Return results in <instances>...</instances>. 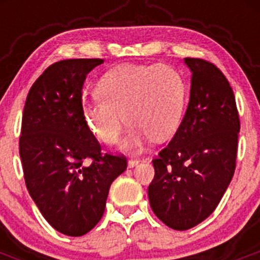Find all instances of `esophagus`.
Instances as JSON below:
<instances>
[{
    "instance_id": "34e87169",
    "label": "esophagus",
    "mask_w": 260,
    "mask_h": 260,
    "mask_svg": "<svg viewBox=\"0 0 260 260\" xmlns=\"http://www.w3.org/2000/svg\"><path fill=\"white\" fill-rule=\"evenodd\" d=\"M139 162H141V160H139V158H132V160H128L127 165H128V168H133V167H135V165L139 164Z\"/></svg>"
}]
</instances>
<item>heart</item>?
<instances>
[{
  "label": "heart",
  "mask_w": 260,
  "mask_h": 260,
  "mask_svg": "<svg viewBox=\"0 0 260 260\" xmlns=\"http://www.w3.org/2000/svg\"><path fill=\"white\" fill-rule=\"evenodd\" d=\"M99 98L82 107L89 130L99 141L113 144L125 125V147L141 146L150 137L164 141L180 125L186 103V82L168 65H121L105 73L96 86Z\"/></svg>",
  "instance_id": "b5f03b06"
}]
</instances>
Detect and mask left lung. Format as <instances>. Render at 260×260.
I'll list each match as a JSON object with an SVG mask.
<instances>
[{
    "label": "left lung",
    "instance_id": "obj_1",
    "mask_svg": "<svg viewBox=\"0 0 260 260\" xmlns=\"http://www.w3.org/2000/svg\"><path fill=\"white\" fill-rule=\"evenodd\" d=\"M191 70L190 102L180 127L153 158L148 199L169 228L187 231L206 220L233 178L240 133L233 89L220 69L185 58Z\"/></svg>",
    "mask_w": 260,
    "mask_h": 260
}]
</instances>
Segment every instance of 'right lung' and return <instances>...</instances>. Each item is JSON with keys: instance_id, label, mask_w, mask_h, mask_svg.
<instances>
[{"instance_id": "right-lung-1", "label": "right lung", "mask_w": 260, "mask_h": 260, "mask_svg": "<svg viewBox=\"0 0 260 260\" xmlns=\"http://www.w3.org/2000/svg\"><path fill=\"white\" fill-rule=\"evenodd\" d=\"M103 62H54L32 84L23 110L19 155L27 190L44 219L71 237L100 221L110 185L127 167L123 155L102 152L82 113L84 80Z\"/></svg>"}]
</instances>
